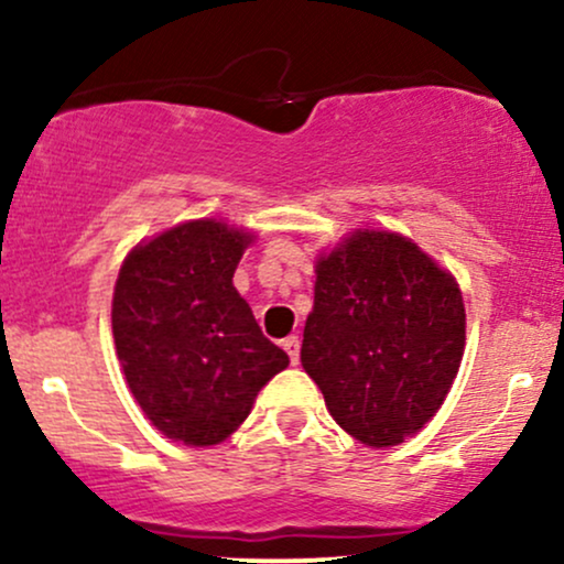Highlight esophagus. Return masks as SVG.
I'll use <instances>...</instances> for the list:
<instances>
[{"mask_svg": "<svg viewBox=\"0 0 564 564\" xmlns=\"http://www.w3.org/2000/svg\"><path fill=\"white\" fill-rule=\"evenodd\" d=\"M283 349L289 352L291 364H300V336H286V339H283Z\"/></svg>", "mask_w": 564, "mask_h": 564, "instance_id": "34e87169", "label": "esophagus"}]
</instances>
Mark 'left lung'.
Returning a JSON list of instances; mask_svg holds the SVG:
<instances>
[{
	"mask_svg": "<svg viewBox=\"0 0 564 564\" xmlns=\"http://www.w3.org/2000/svg\"><path fill=\"white\" fill-rule=\"evenodd\" d=\"M464 339L456 278L411 238L355 230L315 262L302 366L334 422L364 445L390 448L435 416Z\"/></svg>",
	"mask_w": 564,
	"mask_h": 564,
	"instance_id": "obj_1",
	"label": "left lung"
}]
</instances>
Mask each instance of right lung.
Listing matches in <instances>:
<instances>
[{"mask_svg": "<svg viewBox=\"0 0 564 564\" xmlns=\"http://www.w3.org/2000/svg\"><path fill=\"white\" fill-rule=\"evenodd\" d=\"M251 241L228 223L193 219L134 246L116 278V355L142 413L170 440L223 443L289 366L232 286Z\"/></svg>", "mask_w": 564, "mask_h": 564, "instance_id": "right-lung-1", "label": "right lung"}]
</instances>
